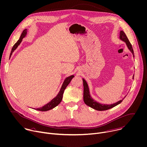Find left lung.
Masks as SVG:
<instances>
[{
    "label": "left lung",
    "instance_id": "8db88e82",
    "mask_svg": "<svg viewBox=\"0 0 147 147\" xmlns=\"http://www.w3.org/2000/svg\"><path fill=\"white\" fill-rule=\"evenodd\" d=\"M119 38L125 42L128 50L130 51V53L132 54L133 57H134V51H133V49L132 48V45L129 42L126 34L123 30H121L119 32ZM133 79H134V75L133 76ZM82 81H83V85H84V103L90 107L97 110V111H105L109 109H110L113 107H114L115 106L118 105L120 104L122 100L125 99V97L126 96V95L123 97V98L121 100L118 101L116 103H114L113 104H110V105H107V104H102L100 103L99 102H97L95 100H94L90 94V91H89V88L88 86V85L86 82V81L85 80L84 78H82Z\"/></svg>",
    "mask_w": 147,
    "mask_h": 147
}]
</instances>
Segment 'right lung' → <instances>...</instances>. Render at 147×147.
Listing matches in <instances>:
<instances>
[{"label":"right lung","mask_w":147,"mask_h":147,"mask_svg":"<svg viewBox=\"0 0 147 147\" xmlns=\"http://www.w3.org/2000/svg\"><path fill=\"white\" fill-rule=\"evenodd\" d=\"M28 29H25L23 30L20 37V39L17 41V42L14 45V46L12 48V50H11V53H10V58H11L13 52L16 50V49L17 48V47L20 45V44L21 43L22 41V39L25 37V36H26L27 34V31ZM74 77V75H72V76H70L69 77H67L65 78V80H64L63 84H62V85L61 88V89L59 90V92H58V93L57 94V95L54 97V99H53L50 102L48 103L47 105H44V106L40 107V108H38V109H36L35 110H38V111H48V110H50L54 108H55V107H57L62 101V97H63V92L66 89V88L67 87V86L70 84V81H71V80Z\"/></svg>","instance_id":"obj_1"}]
</instances>
